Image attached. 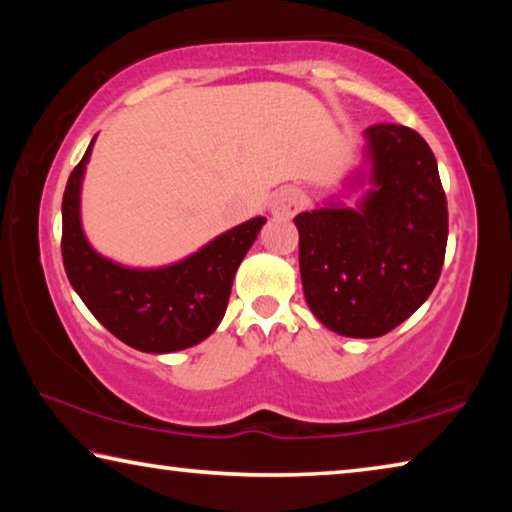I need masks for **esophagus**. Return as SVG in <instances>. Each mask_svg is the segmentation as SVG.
Masks as SVG:
<instances>
[{
    "label": "esophagus",
    "mask_w": 512,
    "mask_h": 512,
    "mask_svg": "<svg viewBox=\"0 0 512 512\" xmlns=\"http://www.w3.org/2000/svg\"><path fill=\"white\" fill-rule=\"evenodd\" d=\"M302 205V196L296 187H282L280 192L273 196L271 212L277 216H293Z\"/></svg>",
    "instance_id": "1"
}]
</instances>
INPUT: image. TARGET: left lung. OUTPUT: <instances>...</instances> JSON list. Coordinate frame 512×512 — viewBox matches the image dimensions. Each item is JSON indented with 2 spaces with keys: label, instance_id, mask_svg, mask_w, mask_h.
Listing matches in <instances>:
<instances>
[{
  "label": "left lung",
  "instance_id": "1",
  "mask_svg": "<svg viewBox=\"0 0 512 512\" xmlns=\"http://www.w3.org/2000/svg\"><path fill=\"white\" fill-rule=\"evenodd\" d=\"M372 189L359 210L302 212L300 277L314 316L336 334L375 339L436 287L447 248V198L429 144L409 126L366 128Z\"/></svg>",
  "mask_w": 512,
  "mask_h": 512
}]
</instances>
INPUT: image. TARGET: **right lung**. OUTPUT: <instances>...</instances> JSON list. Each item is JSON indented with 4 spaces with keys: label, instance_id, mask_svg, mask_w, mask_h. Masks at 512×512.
I'll list each match as a JSON object with an SVG mask.
<instances>
[{
    "label": "right lung",
    "instance_id": "right-lung-1",
    "mask_svg": "<svg viewBox=\"0 0 512 512\" xmlns=\"http://www.w3.org/2000/svg\"><path fill=\"white\" fill-rule=\"evenodd\" d=\"M69 173L63 194L65 273L92 316L135 350L164 354L207 339L225 314L235 273L264 216L237 225L198 253L164 268H128L92 250L81 228V180L92 153Z\"/></svg>",
    "mask_w": 512,
    "mask_h": 512
}]
</instances>
